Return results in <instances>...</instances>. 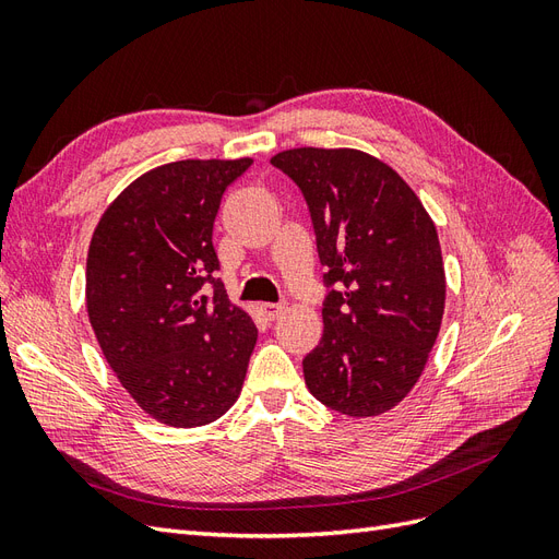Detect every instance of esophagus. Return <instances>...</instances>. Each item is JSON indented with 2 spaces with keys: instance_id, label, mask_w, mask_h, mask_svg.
Returning <instances> with one entry per match:
<instances>
[{
  "instance_id": "1",
  "label": "esophagus",
  "mask_w": 559,
  "mask_h": 559,
  "mask_svg": "<svg viewBox=\"0 0 559 559\" xmlns=\"http://www.w3.org/2000/svg\"><path fill=\"white\" fill-rule=\"evenodd\" d=\"M261 312H263L265 319L273 321V319H277V317L284 312V306H282V302H263Z\"/></svg>"
}]
</instances>
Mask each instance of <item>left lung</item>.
<instances>
[{
  "mask_svg": "<svg viewBox=\"0 0 559 559\" xmlns=\"http://www.w3.org/2000/svg\"><path fill=\"white\" fill-rule=\"evenodd\" d=\"M308 202L329 296L324 333L302 359L310 394L349 417L408 396L441 331L445 270L415 191L357 148L300 146L270 158Z\"/></svg>",
  "mask_w": 559,
  "mask_h": 559,
  "instance_id": "obj_1",
  "label": "left lung"
}]
</instances>
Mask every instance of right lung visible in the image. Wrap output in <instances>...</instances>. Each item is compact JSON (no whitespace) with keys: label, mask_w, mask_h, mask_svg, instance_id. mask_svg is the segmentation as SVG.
Here are the masks:
<instances>
[{"label":"right lung","mask_w":559,"mask_h":559,"mask_svg":"<svg viewBox=\"0 0 559 559\" xmlns=\"http://www.w3.org/2000/svg\"><path fill=\"white\" fill-rule=\"evenodd\" d=\"M251 158L177 160L99 216L86 308L118 382L167 427L210 425L238 401L259 331L216 277L214 218Z\"/></svg>","instance_id":"right-lung-1"}]
</instances>
